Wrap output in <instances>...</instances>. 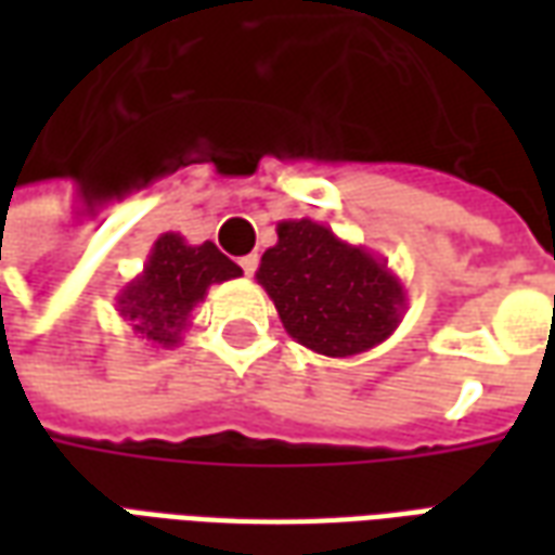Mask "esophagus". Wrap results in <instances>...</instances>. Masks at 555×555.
I'll list each match as a JSON object with an SVG mask.
<instances>
[{
	"label": "esophagus",
	"mask_w": 555,
	"mask_h": 555,
	"mask_svg": "<svg viewBox=\"0 0 555 555\" xmlns=\"http://www.w3.org/2000/svg\"><path fill=\"white\" fill-rule=\"evenodd\" d=\"M241 267H243V273H246V276H253L255 267H258V255H243Z\"/></svg>",
	"instance_id": "34e87169"
}]
</instances>
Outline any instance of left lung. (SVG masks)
Masks as SVG:
<instances>
[{
  "instance_id": "8db88e82",
  "label": "left lung",
  "mask_w": 555,
  "mask_h": 555,
  "mask_svg": "<svg viewBox=\"0 0 555 555\" xmlns=\"http://www.w3.org/2000/svg\"><path fill=\"white\" fill-rule=\"evenodd\" d=\"M276 234L255 279L294 341L341 360L396 333L408 312V291L384 258L314 219H282Z\"/></svg>"
}]
</instances>
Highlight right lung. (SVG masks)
I'll use <instances>...</instances> for the list:
<instances>
[{"mask_svg":"<svg viewBox=\"0 0 555 555\" xmlns=\"http://www.w3.org/2000/svg\"><path fill=\"white\" fill-rule=\"evenodd\" d=\"M243 276L231 258L219 253L210 241L186 243L181 234H159L142 273L130 279L118 300V314L130 321L133 333L154 348L181 345L193 309L207 297L210 285Z\"/></svg>","mask_w":555,"mask_h":555,"instance_id":"1","label":"right lung"}]
</instances>
